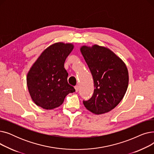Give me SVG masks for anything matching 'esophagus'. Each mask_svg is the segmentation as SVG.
<instances>
[{"label": "esophagus", "mask_w": 154, "mask_h": 154, "mask_svg": "<svg viewBox=\"0 0 154 154\" xmlns=\"http://www.w3.org/2000/svg\"><path fill=\"white\" fill-rule=\"evenodd\" d=\"M79 85H76V86H75V92H78V91H79Z\"/></svg>", "instance_id": "1"}]
</instances>
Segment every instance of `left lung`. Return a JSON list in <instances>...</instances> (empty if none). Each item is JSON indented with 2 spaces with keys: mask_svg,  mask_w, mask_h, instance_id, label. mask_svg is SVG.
<instances>
[{
  "mask_svg": "<svg viewBox=\"0 0 154 154\" xmlns=\"http://www.w3.org/2000/svg\"><path fill=\"white\" fill-rule=\"evenodd\" d=\"M94 79L92 97L83 100L87 110L102 114L114 109L122 100L128 84V73L124 62L114 52L97 45L80 48Z\"/></svg>",
  "mask_w": 154,
  "mask_h": 154,
  "instance_id": "8db88e82",
  "label": "left lung"
}]
</instances>
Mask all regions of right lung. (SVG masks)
<instances>
[{
	"instance_id": "1",
	"label": "right lung",
	"mask_w": 154,
	"mask_h": 154,
	"mask_svg": "<svg viewBox=\"0 0 154 154\" xmlns=\"http://www.w3.org/2000/svg\"><path fill=\"white\" fill-rule=\"evenodd\" d=\"M73 48L72 44L55 43L47 47L30 68L27 84L37 106L47 110L58 107L67 95L75 91L68 84V73L64 68Z\"/></svg>"
}]
</instances>
